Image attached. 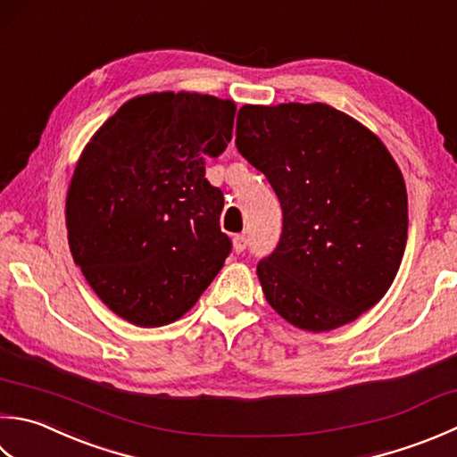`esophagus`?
I'll list each match as a JSON object with an SVG mask.
<instances>
[{
  "mask_svg": "<svg viewBox=\"0 0 457 457\" xmlns=\"http://www.w3.org/2000/svg\"><path fill=\"white\" fill-rule=\"evenodd\" d=\"M245 247H247V237L244 234L236 236L234 237V252L241 253V252H245Z\"/></svg>",
  "mask_w": 457,
  "mask_h": 457,
  "instance_id": "1",
  "label": "esophagus"
}]
</instances>
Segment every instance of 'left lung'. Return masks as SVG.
<instances>
[{"label": "left lung", "instance_id": "obj_1", "mask_svg": "<svg viewBox=\"0 0 457 457\" xmlns=\"http://www.w3.org/2000/svg\"><path fill=\"white\" fill-rule=\"evenodd\" d=\"M236 146L283 210L279 244L257 263L267 303L311 333L377 305L408 239L404 178L378 137L323 103L245 104Z\"/></svg>", "mask_w": 457, "mask_h": 457}]
</instances>
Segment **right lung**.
Returning a JSON list of instances; mask_svg holds the SVG:
<instances>
[{"mask_svg":"<svg viewBox=\"0 0 457 457\" xmlns=\"http://www.w3.org/2000/svg\"><path fill=\"white\" fill-rule=\"evenodd\" d=\"M236 104L198 93L124 103L80 154L67 194L69 247L106 307L162 327L194 307L223 267V194L205 160L226 150Z\"/></svg>","mask_w":457,"mask_h":457,"instance_id":"obj_1","label":"right lung"}]
</instances>
